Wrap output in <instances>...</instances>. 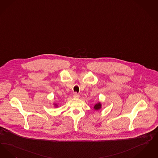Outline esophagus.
Returning a JSON list of instances; mask_svg holds the SVG:
<instances>
[{"label":"esophagus","mask_w":158,"mask_h":158,"mask_svg":"<svg viewBox=\"0 0 158 158\" xmlns=\"http://www.w3.org/2000/svg\"><path fill=\"white\" fill-rule=\"evenodd\" d=\"M73 97H74V98H79L80 96H79V94H77V93H75L74 94V96H73Z\"/></svg>","instance_id":"1"}]
</instances>
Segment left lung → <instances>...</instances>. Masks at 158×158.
Listing matches in <instances>:
<instances>
[{"label": "left lung", "mask_w": 158, "mask_h": 158, "mask_svg": "<svg viewBox=\"0 0 158 158\" xmlns=\"http://www.w3.org/2000/svg\"><path fill=\"white\" fill-rule=\"evenodd\" d=\"M102 108V104L100 102H98V103L96 104L94 106V109L95 110H99L101 109Z\"/></svg>", "instance_id": "8db88e82"}]
</instances>
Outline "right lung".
Segmentation results:
<instances>
[{"label": "right lung", "instance_id": "add662e5", "mask_svg": "<svg viewBox=\"0 0 158 158\" xmlns=\"http://www.w3.org/2000/svg\"><path fill=\"white\" fill-rule=\"evenodd\" d=\"M55 107H57V106H58V105H57L56 104H55Z\"/></svg>", "mask_w": 158, "mask_h": 158}]
</instances>
